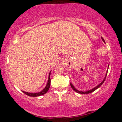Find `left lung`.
I'll return each mask as SVG.
<instances>
[{
    "label": "left lung",
    "mask_w": 122,
    "mask_h": 122,
    "mask_svg": "<svg viewBox=\"0 0 122 122\" xmlns=\"http://www.w3.org/2000/svg\"><path fill=\"white\" fill-rule=\"evenodd\" d=\"M101 39H102V41H103V42H104V43H106V42H105L104 40V39H103V38H102V37H101ZM108 68H109V65H108V69H107V72H106V76H105V77H104V79L103 80V81H102V82H101L100 84H98L97 86H95L94 88L92 89H90V90H86V91H84H84L78 90L77 89H76V88H75V86H74L73 85V84H72L71 83V88H73V89L74 91H75V92H77V93H79V94H89V93H91V92H94L95 90H96L97 89H98L101 85H102V84L103 83H104L105 80H106V76H107V73H108Z\"/></svg>",
    "instance_id": "left-lung-1"
}]
</instances>
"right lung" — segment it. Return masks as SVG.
Here are the masks:
<instances>
[{
  "instance_id": "right-lung-1",
  "label": "right lung",
  "mask_w": 122,
  "mask_h": 122,
  "mask_svg": "<svg viewBox=\"0 0 122 122\" xmlns=\"http://www.w3.org/2000/svg\"><path fill=\"white\" fill-rule=\"evenodd\" d=\"M51 71H50L48 75V81H47V83L46 84V86H45V87L43 89L40 91V92H36V93H31V92H24V91H22V92H24V94H25L27 95H28L29 96H31V97H37V96H39L41 95H43L46 93V92H48V90H49V87H50V85H51V77H50V75H51Z\"/></svg>"
}]
</instances>
